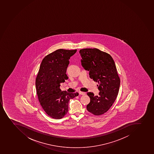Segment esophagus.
Masks as SVG:
<instances>
[{
	"instance_id": "esophagus-1",
	"label": "esophagus",
	"mask_w": 154,
	"mask_h": 154,
	"mask_svg": "<svg viewBox=\"0 0 154 154\" xmlns=\"http://www.w3.org/2000/svg\"><path fill=\"white\" fill-rule=\"evenodd\" d=\"M79 94L81 95H85L86 94V93L85 92H79Z\"/></svg>"
}]
</instances>
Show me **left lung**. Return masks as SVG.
Instances as JSON below:
<instances>
[{
    "mask_svg": "<svg viewBox=\"0 0 154 154\" xmlns=\"http://www.w3.org/2000/svg\"><path fill=\"white\" fill-rule=\"evenodd\" d=\"M81 64L89 71L90 77L98 83L100 91L98 96L88 92L90 102L87 106L88 112L96 116L103 114L110 109L119 93L120 81L112 57L97 48L80 50Z\"/></svg>",
    "mask_w": 154,
    "mask_h": 154,
    "instance_id": "1",
    "label": "left lung"
}]
</instances>
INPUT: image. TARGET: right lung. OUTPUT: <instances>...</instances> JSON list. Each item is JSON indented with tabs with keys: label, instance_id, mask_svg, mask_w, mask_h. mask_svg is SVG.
<instances>
[{
	"label": "right lung",
	"instance_id": "1",
	"mask_svg": "<svg viewBox=\"0 0 154 154\" xmlns=\"http://www.w3.org/2000/svg\"><path fill=\"white\" fill-rule=\"evenodd\" d=\"M77 50L59 49L42 59L35 79L38 100L45 112L52 119H62L68 112L70 99L78 93L61 90L60 84L68 79L66 74L71 57Z\"/></svg>",
	"mask_w": 154,
	"mask_h": 154
}]
</instances>
